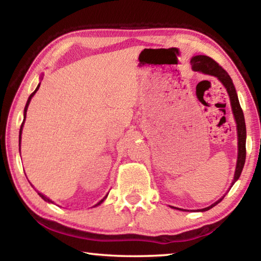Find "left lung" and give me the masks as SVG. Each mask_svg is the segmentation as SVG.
I'll list each match as a JSON object with an SVG mask.
<instances>
[{
	"label": "left lung",
	"instance_id": "obj_1",
	"mask_svg": "<svg viewBox=\"0 0 261 261\" xmlns=\"http://www.w3.org/2000/svg\"><path fill=\"white\" fill-rule=\"evenodd\" d=\"M191 65H192L193 71H199V72L211 74V76H214L218 78L219 81L223 84V86L226 87V90L229 94V98H230V105L232 108L233 117H235V121L237 124V136H238V158H237L235 176H233V180L231 183V187H232V185L235 184L236 180L240 178L242 170H243V167H244L245 156H246L245 120H244V114H243V110L241 108L240 101H238V98H237L235 86H233L231 78H230V76H229L226 70H224L222 67H221V65H219V63H216L213 59H211V57H208V56L197 55V56L192 57ZM224 196H226V194H224ZM223 197L220 198L218 201H215L213 205L206 207V208H202L201 212L208 211L212 208V207L218 205L219 202L223 199ZM173 208H176V207H173ZM176 210H179V208H176Z\"/></svg>",
	"mask_w": 261,
	"mask_h": 261
}]
</instances>
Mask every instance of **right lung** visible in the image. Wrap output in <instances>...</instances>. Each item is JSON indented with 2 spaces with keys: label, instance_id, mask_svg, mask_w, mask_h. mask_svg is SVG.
Masks as SVG:
<instances>
[{
  "label": "right lung",
  "instance_id": "add662e5",
  "mask_svg": "<svg viewBox=\"0 0 261 261\" xmlns=\"http://www.w3.org/2000/svg\"><path fill=\"white\" fill-rule=\"evenodd\" d=\"M39 86H40V84H39V85H38V87L37 88H35V91L33 92V93L32 94H31L30 96H29V100H28V102H26V106H25V108H24V121H25V117H26V112H28V107H29V105H30V101H31V99H32V96L35 94V92H37L38 90H39ZM24 121H23V123H21V125H20V130H19V145H20V136H21V129H23V125H24ZM38 194H39V196H40L41 198H42V199L43 200H46V201H48V202H53L51 200H49V199H48V198L47 197H45V196H43V194L42 193H40V192H38ZM106 198H107V196H106L105 198H103V199L102 200H100L99 202H98V204H96L95 206H98V205H100L101 204V202H102L105 199H106Z\"/></svg>",
  "mask_w": 261,
  "mask_h": 261
}]
</instances>
